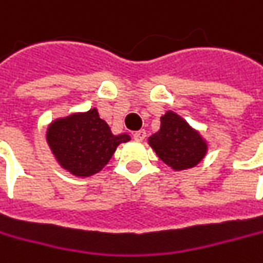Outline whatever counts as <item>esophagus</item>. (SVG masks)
Returning <instances> with one entry per match:
<instances>
[{
    "mask_svg": "<svg viewBox=\"0 0 263 263\" xmlns=\"http://www.w3.org/2000/svg\"><path fill=\"white\" fill-rule=\"evenodd\" d=\"M133 138H135V140H138V142H142L143 139L146 138V132L145 130H139V132H136L133 135Z\"/></svg>",
    "mask_w": 263,
    "mask_h": 263,
    "instance_id": "1",
    "label": "esophagus"
}]
</instances>
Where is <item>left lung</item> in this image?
I'll use <instances>...</instances> for the list:
<instances>
[{
  "instance_id": "left-lung-1",
  "label": "left lung",
  "mask_w": 263,
  "mask_h": 263,
  "mask_svg": "<svg viewBox=\"0 0 263 263\" xmlns=\"http://www.w3.org/2000/svg\"><path fill=\"white\" fill-rule=\"evenodd\" d=\"M148 143L158 158L175 172L198 165L209 151V143L201 133L173 111L161 117L160 130L149 136Z\"/></svg>"
}]
</instances>
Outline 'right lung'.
<instances>
[{
	"instance_id": "1",
	"label": "right lung",
	"mask_w": 263,
	"mask_h": 263,
	"mask_svg": "<svg viewBox=\"0 0 263 263\" xmlns=\"http://www.w3.org/2000/svg\"><path fill=\"white\" fill-rule=\"evenodd\" d=\"M46 139L63 170L77 177H88L99 173L109 163L118 145L132 138L127 133L114 135L93 108L53 120L47 127Z\"/></svg>"
}]
</instances>
